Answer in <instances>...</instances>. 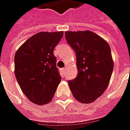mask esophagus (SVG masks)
Wrapping results in <instances>:
<instances>
[{
  "label": "esophagus",
  "instance_id": "34e87169",
  "mask_svg": "<svg viewBox=\"0 0 130 130\" xmlns=\"http://www.w3.org/2000/svg\"><path fill=\"white\" fill-rule=\"evenodd\" d=\"M62 72H65V68H62Z\"/></svg>",
  "mask_w": 130,
  "mask_h": 130
}]
</instances>
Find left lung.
Listing matches in <instances>:
<instances>
[{"instance_id":"8db88e82","label":"left lung","mask_w":130,"mask_h":130,"mask_svg":"<svg viewBox=\"0 0 130 130\" xmlns=\"http://www.w3.org/2000/svg\"><path fill=\"white\" fill-rule=\"evenodd\" d=\"M65 39L76 58L78 74L68 81L74 98L91 103L100 97L109 85L113 70L109 44L94 32L66 31Z\"/></svg>"}]
</instances>
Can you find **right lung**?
I'll return each instance as SVG.
<instances>
[{"instance_id":"add662e5","label":"right lung","mask_w":130,"mask_h":130,"mask_svg":"<svg viewBox=\"0 0 130 130\" xmlns=\"http://www.w3.org/2000/svg\"><path fill=\"white\" fill-rule=\"evenodd\" d=\"M63 32H40L30 37L17 51L14 74L21 90L38 105L51 102L61 76L54 49Z\"/></svg>"}]
</instances>
